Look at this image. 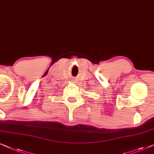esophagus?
<instances>
[{"label": "esophagus", "instance_id": "esophagus-1", "mask_svg": "<svg viewBox=\"0 0 154 154\" xmlns=\"http://www.w3.org/2000/svg\"><path fill=\"white\" fill-rule=\"evenodd\" d=\"M72 81H75V80H74V79H73V80H72Z\"/></svg>", "mask_w": 154, "mask_h": 154}]
</instances>
